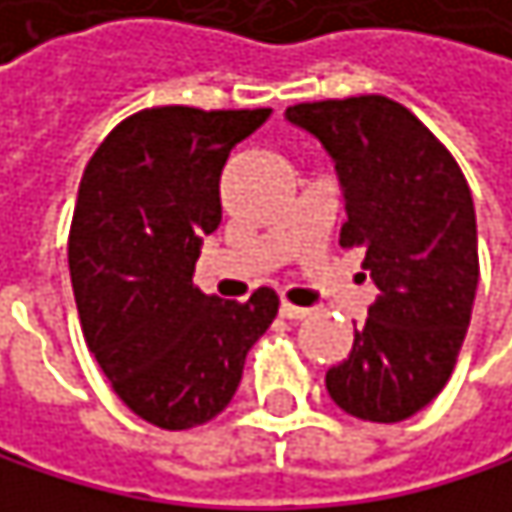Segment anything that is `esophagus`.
Wrapping results in <instances>:
<instances>
[{"label":"esophagus","instance_id":"1","mask_svg":"<svg viewBox=\"0 0 512 512\" xmlns=\"http://www.w3.org/2000/svg\"><path fill=\"white\" fill-rule=\"evenodd\" d=\"M280 317H287V320H305V317H308V308H299V305H290V302H280Z\"/></svg>","mask_w":512,"mask_h":512}]
</instances>
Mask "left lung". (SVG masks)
<instances>
[{"label": "left lung", "mask_w": 512, "mask_h": 512, "mask_svg": "<svg viewBox=\"0 0 512 512\" xmlns=\"http://www.w3.org/2000/svg\"><path fill=\"white\" fill-rule=\"evenodd\" d=\"M336 164L348 222L378 296L354 326L348 360L326 372L342 412L394 424L421 412L452 375L479 284L476 210L464 173L400 103L366 94L290 106Z\"/></svg>", "instance_id": "1"}]
</instances>
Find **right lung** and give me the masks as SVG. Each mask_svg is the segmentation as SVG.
<instances>
[{
	"label": "right lung",
	"instance_id": "add662e5",
	"mask_svg": "<svg viewBox=\"0 0 512 512\" xmlns=\"http://www.w3.org/2000/svg\"><path fill=\"white\" fill-rule=\"evenodd\" d=\"M271 109H143L85 167L69 232V277L85 342L124 406L189 430L232 403L247 351L277 314L274 290L244 305L192 284L222 219L219 176Z\"/></svg>",
	"mask_w": 512,
	"mask_h": 512
}]
</instances>
